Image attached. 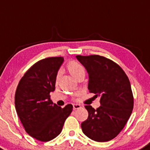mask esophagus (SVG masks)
<instances>
[{
	"label": "esophagus",
	"mask_w": 150,
	"mask_h": 150,
	"mask_svg": "<svg viewBox=\"0 0 150 150\" xmlns=\"http://www.w3.org/2000/svg\"><path fill=\"white\" fill-rule=\"evenodd\" d=\"M79 108H81V105L80 104H73V109L74 110H77V109H79Z\"/></svg>",
	"instance_id": "esophagus-1"
}]
</instances>
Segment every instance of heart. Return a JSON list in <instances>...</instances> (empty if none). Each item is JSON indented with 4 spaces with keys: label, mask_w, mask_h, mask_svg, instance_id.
<instances>
[{
    "label": "heart",
    "mask_w": 150,
    "mask_h": 150,
    "mask_svg": "<svg viewBox=\"0 0 150 150\" xmlns=\"http://www.w3.org/2000/svg\"><path fill=\"white\" fill-rule=\"evenodd\" d=\"M67 68L68 72L75 79H78L80 77L85 75V69L81 64L75 61H71L67 64ZM58 75H57V78Z\"/></svg>",
    "instance_id": "heart-1"
}]
</instances>
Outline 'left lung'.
Listing matches in <instances>:
<instances>
[{"label":"left lung","instance_id":"obj_1","mask_svg":"<svg viewBox=\"0 0 150 150\" xmlns=\"http://www.w3.org/2000/svg\"><path fill=\"white\" fill-rule=\"evenodd\" d=\"M76 58L89 74V92L100 98L96 110L85 106L89 116L81 123L82 131L93 141H109L120 133L132 114L134 98L129 80L118 64L103 56Z\"/></svg>","mask_w":150,"mask_h":150}]
</instances>
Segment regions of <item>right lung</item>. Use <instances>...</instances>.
I'll return each instance as SVG.
<instances>
[{"mask_svg": "<svg viewBox=\"0 0 150 150\" xmlns=\"http://www.w3.org/2000/svg\"><path fill=\"white\" fill-rule=\"evenodd\" d=\"M63 61L62 57L38 61L23 75L15 92V110L26 132L43 142L51 141L61 133L73 108L72 104L61 108L50 99Z\"/></svg>", "mask_w": 150, "mask_h": 150, "instance_id": "obj_1", "label": "right lung"}]
</instances>
